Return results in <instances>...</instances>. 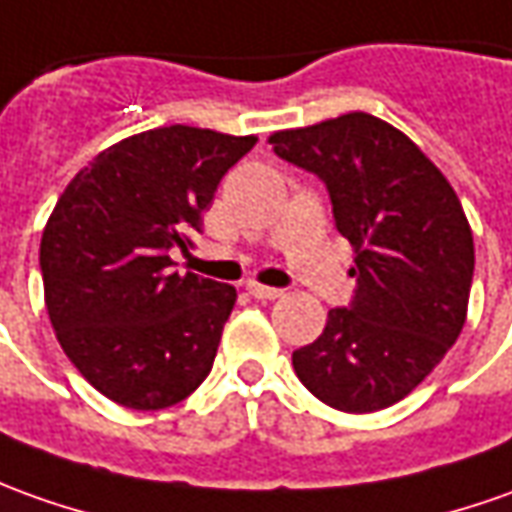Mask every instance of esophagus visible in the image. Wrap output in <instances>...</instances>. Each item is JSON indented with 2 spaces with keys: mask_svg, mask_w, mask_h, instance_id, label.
<instances>
[{
  "mask_svg": "<svg viewBox=\"0 0 512 512\" xmlns=\"http://www.w3.org/2000/svg\"><path fill=\"white\" fill-rule=\"evenodd\" d=\"M246 291H249L255 300H277V297H283V291H280V288H271V285H260V283H249L246 285Z\"/></svg>",
  "mask_w": 512,
  "mask_h": 512,
  "instance_id": "esophagus-1",
  "label": "esophagus"
}]
</instances>
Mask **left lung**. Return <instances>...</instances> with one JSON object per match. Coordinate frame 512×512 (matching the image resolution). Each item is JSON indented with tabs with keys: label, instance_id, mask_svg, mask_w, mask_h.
I'll use <instances>...</instances> for the list:
<instances>
[{
	"label": "left lung",
	"instance_id": "1",
	"mask_svg": "<svg viewBox=\"0 0 512 512\" xmlns=\"http://www.w3.org/2000/svg\"><path fill=\"white\" fill-rule=\"evenodd\" d=\"M274 154L328 184L356 249V297L294 350L305 389L339 412L403 401L457 342L474 280V235L454 187L387 120L350 111L269 137Z\"/></svg>",
	"mask_w": 512,
	"mask_h": 512
}]
</instances>
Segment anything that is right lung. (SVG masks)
<instances>
[{"mask_svg":"<svg viewBox=\"0 0 512 512\" xmlns=\"http://www.w3.org/2000/svg\"><path fill=\"white\" fill-rule=\"evenodd\" d=\"M257 137L165 125L75 173L41 235L44 305L75 370L109 401L151 412L210 375L235 288L173 271L201 212Z\"/></svg>","mask_w":512,"mask_h":512,"instance_id":"obj_1","label":"right lung"}]
</instances>
